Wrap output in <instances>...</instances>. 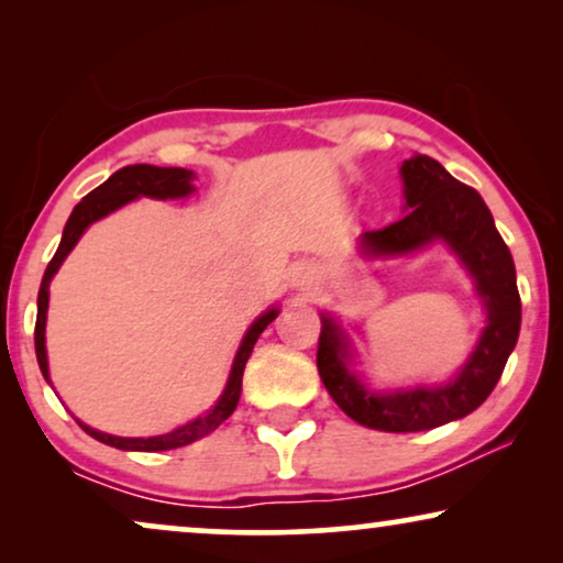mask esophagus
I'll return each instance as SVG.
<instances>
[{
	"label": "esophagus",
	"mask_w": 563,
	"mask_h": 563,
	"mask_svg": "<svg viewBox=\"0 0 563 563\" xmlns=\"http://www.w3.org/2000/svg\"><path fill=\"white\" fill-rule=\"evenodd\" d=\"M314 282H318V276H314L312 266L302 264L291 272V287H295L297 291H310L314 287Z\"/></svg>",
	"instance_id": "obj_1"
}]
</instances>
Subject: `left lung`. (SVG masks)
<instances>
[{
  "label": "left lung",
  "mask_w": 563,
  "mask_h": 563,
  "mask_svg": "<svg viewBox=\"0 0 563 563\" xmlns=\"http://www.w3.org/2000/svg\"><path fill=\"white\" fill-rule=\"evenodd\" d=\"M405 218L358 238L366 258H405L441 243L472 276L484 307V328L464 366L445 382L402 389H372L353 368V343L330 312H320L318 372L333 402L358 426L384 433H415L466 418L492 395L520 335L515 264L479 191L415 153L402 168Z\"/></svg>",
  "instance_id": "1"
}]
</instances>
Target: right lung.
Wrapping results in <instances>:
<instances>
[{
  "instance_id": "add662e5",
  "label": "right lung",
  "mask_w": 563,
  "mask_h": 563,
  "mask_svg": "<svg viewBox=\"0 0 563 563\" xmlns=\"http://www.w3.org/2000/svg\"><path fill=\"white\" fill-rule=\"evenodd\" d=\"M195 172L189 168H161V166H151V164H135V166H125L120 172H114L110 179L104 184H99L95 191H89L87 197L81 199L79 205L74 207L71 218H68L64 235H60L58 251L56 256L51 258L48 268H45L43 282H41V291H37V320H35V356H37V366L45 376V382L51 384V372H48V351H45V320H48V297H51V282L53 276L58 274L60 264H64L68 253L74 251V245L79 243V238L87 233V228L91 222L107 218V214L120 210L128 202H133L137 197H151V199H184L189 195H195ZM279 314V307H268L264 314H258L256 320L251 322V328L245 330L241 345H238L233 366H230L225 389L218 397L210 410L199 418L184 422V426L174 428L172 433L164 435H148V438H122V435H112V433H102V430L87 426V422L76 420L81 426L84 433H89L91 438H97L99 443L112 445V449L120 451H172V449H181V445H189L199 441V438L210 435L214 428L220 426L222 420H228L233 410L238 407V399H241V384H243V368L245 361H249L253 345H256L258 335L264 333L268 322L276 320Z\"/></svg>"
}]
</instances>
